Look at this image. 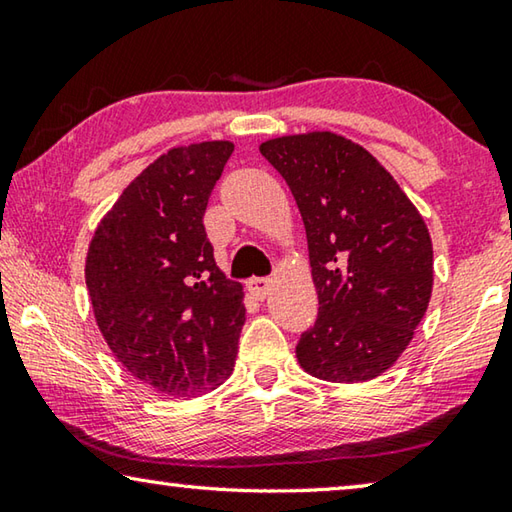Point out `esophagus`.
I'll list each match as a JSON object with an SVG mask.
<instances>
[{"mask_svg":"<svg viewBox=\"0 0 512 512\" xmlns=\"http://www.w3.org/2000/svg\"><path fill=\"white\" fill-rule=\"evenodd\" d=\"M271 280L268 277H253V280H248V289L253 291V296H257L259 300H264L268 296V291H271Z\"/></svg>","mask_w":512,"mask_h":512,"instance_id":"obj_1","label":"esophagus"}]
</instances>
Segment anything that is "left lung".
Wrapping results in <instances>:
<instances>
[{
  "instance_id": "obj_1",
  "label": "left lung",
  "mask_w": 512,
  "mask_h": 512,
  "mask_svg": "<svg viewBox=\"0 0 512 512\" xmlns=\"http://www.w3.org/2000/svg\"><path fill=\"white\" fill-rule=\"evenodd\" d=\"M287 180L307 230L318 318L296 357L309 375L361 384L400 359L429 307L427 225L363 146L316 131L259 146Z\"/></svg>"
}]
</instances>
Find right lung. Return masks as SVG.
<instances>
[{"label": "right lung", "mask_w": 512, "mask_h": 512, "mask_svg": "<svg viewBox=\"0 0 512 512\" xmlns=\"http://www.w3.org/2000/svg\"><path fill=\"white\" fill-rule=\"evenodd\" d=\"M232 151V142H201L160 155L103 216L85 259L112 354L169 397L214 391L235 368L244 289L216 266L203 225Z\"/></svg>", "instance_id": "obj_1"}]
</instances>
